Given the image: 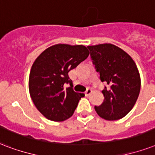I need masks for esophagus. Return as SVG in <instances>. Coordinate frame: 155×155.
Masks as SVG:
<instances>
[{
	"instance_id": "34e87169",
	"label": "esophagus",
	"mask_w": 155,
	"mask_h": 155,
	"mask_svg": "<svg viewBox=\"0 0 155 155\" xmlns=\"http://www.w3.org/2000/svg\"><path fill=\"white\" fill-rule=\"evenodd\" d=\"M92 93V89H91L90 88H87V90L85 91V95L86 96H88V95H89V94H90V93Z\"/></svg>"
}]
</instances>
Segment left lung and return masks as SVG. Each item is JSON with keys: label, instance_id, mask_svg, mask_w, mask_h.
Wrapping results in <instances>:
<instances>
[{"label": "left lung", "instance_id": "obj_1", "mask_svg": "<svg viewBox=\"0 0 155 155\" xmlns=\"http://www.w3.org/2000/svg\"><path fill=\"white\" fill-rule=\"evenodd\" d=\"M100 80L108 84L102 90L104 101L95 106L99 116L106 120L122 119L133 109L140 89V78L133 58L111 44L88 46Z\"/></svg>", "mask_w": 155, "mask_h": 155}]
</instances>
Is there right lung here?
Returning <instances> with one entry per match:
<instances>
[{"label":"right lung","instance_id":"obj_1","mask_svg":"<svg viewBox=\"0 0 155 155\" xmlns=\"http://www.w3.org/2000/svg\"><path fill=\"white\" fill-rule=\"evenodd\" d=\"M88 55L85 46L58 44L35 59L29 76V92L35 107L48 120L61 122L69 119L84 97L74 91L68 72ZM66 83L70 87L65 89Z\"/></svg>","mask_w":155,"mask_h":155}]
</instances>
